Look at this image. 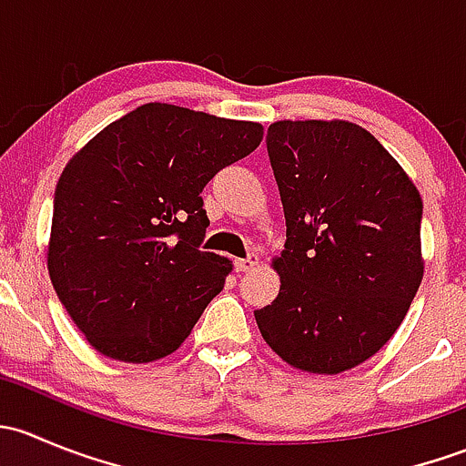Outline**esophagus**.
<instances>
[{
  "mask_svg": "<svg viewBox=\"0 0 466 466\" xmlns=\"http://www.w3.org/2000/svg\"><path fill=\"white\" fill-rule=\"evenodd\" d=\"M234 266H237V272H250V270H255L257 266H259V257L250 255L248 259H237Z\"/></svg>",
  "mask_w": 466,
  "mask_h": 466,
  "instance_id": "esophagus-1",
  "label": "esophagus"
}]
</instances>
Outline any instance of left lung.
Segmentation results:
<instances>
[{"instance_id": "obj_1", "label": "left lung", "mask_w": 466, "mask_h": 466, "mask_svg": "<svg viewBox=\"0 0 466 466\" xmlns=\"http://www.w3.org/2000/svg\"><path fill=\"white\" fill-rule=\"evenodd\" d=\"M268 155L286 243L279 293L255 311L263 340L290 368L340 374L394 336L424 277L421 196L359 124L275 121Z\"/></svg>"}]
</instances>
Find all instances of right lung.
Returning a JSON list of instances; mask_svg holds the SVG:
<instances>
[{
    "label": "right lung",
    "mask_w": 466,
    "mask_h": 466,
    "mask_svg": "<svg viewBox=\"0 0 466 466\" xmlns=\"http://www.w3.org/2000/svg\"><path fill=\"white\" fill-rule=\"evenodd\" d=\"M263 139L257 121L144 103L72 155L56 185L46 268L98 354L153 363L189 338L232 272L200 250L207 182Z\"/></svg>",
    "instance_id": "1"
}]
</instances>
